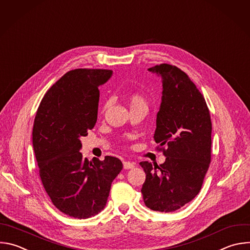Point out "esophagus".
Returning <instances> with one entry per match:
<instances>
[{
  "mask_svg": "<svg viewBox=\"0 0 250 250\" xmlns=\"http://www.w3.org/2000/svg\"><path fill=\"white\" fill-rule=\"evenodd\" d=\"M134 166H135V163H133V162H129V161H125L124 162V169L125 170L132 169Z\"/></svg>",
  "mask_w": 250,
  "mask_h": 250,
  "instance_id": "obj_1",
  "label": "esophagus"
}]
</instances>
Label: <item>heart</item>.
Segmentation results:
<instances>
[{"mask_svg":"<svg viewBox=\"0 0 250 250\" xmlns=\"http://www.w3.org/2000/svg\"><path fill=\"white\" fill-rule=\"evenodd\" d=\"M128 103L130 105V109H132V108H139V107H143V108H147L148 107L147 100L140 93H132V94H130L128 96Z\"/></svg>","mask_w":250,"mask_h":250,"instance_id":"b5f03b06","label":"heart"}]
</instances>
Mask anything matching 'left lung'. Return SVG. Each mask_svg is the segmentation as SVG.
<instances>
[{"mask_svg":"<svg viewBox=\"0 0 250 250\" xmlns=\"http://www.w3.org/2000/svg\"><path fill=\"white\" fill-rule=\"evenodd\" d=\"M148 70L162 77L154 139L157 149H167L160 148L166 156L160 166L139 163L146 174L141 193L151 210L174 212L201 189L211 162L212 123L203 95L185 71L168 63Z\"/></svg>","mask_w":250,"mask_h":250,"instance_id":"1","label":"left lung"}]
</instances>
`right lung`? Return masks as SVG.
<instances>
[{"label": "right lung", "instance_id": "obj_1", "mask_svg": "<svg viewBox=\"0 0 250 250\" xmlns=\"http://www.w3.org/2000/svg\"><path fill=\"white\" fill-rule=\"evenodd\" d=\"M112 74L97 68L67 71L46 92L34 120L32 143L42 185L53 204L73 218L101 212L123 169L116 157L88 161L79 152L80 137L97 122L98 87Z\"/></svg>", "mask_w": 250, "mask_h": 250}]
</instances>
